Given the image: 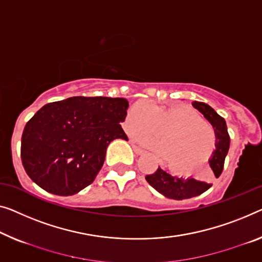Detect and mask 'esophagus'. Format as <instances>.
I'll use <instances>...</instances> for the list:
<instances>
[{
    "label": "esophagus",
    "mask_w": 262,
    "mask_h": 262,
    "mask_svg": "<svg viewBox=\"0 0 262 262\" xmlns=\"http://www.w3.org/2000/svg\"><path fill=\"white\" fill-rule=\"evenodd\" d=\"M132 146H133V149H134V151H135V153L136 154H138V155H140V154H143V149H142V148H140L139 146H136V144L135 143H132Z\"/></svg>",
    "instance_id": "obj_1"
}]
</instances>
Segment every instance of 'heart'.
Returning a JSON list of instances; mask_svg holds the SVG:
<instances>
[{"mask_svg": "<svg viewBox=\"0 0 262 262\" xmlns=\"http://www.w3.org/2000/svg\"><path fill=\"white\" fill-rule=\"evenodd\" d=\"M128 135L158 136L162 142L149 136H140L146 146L161 153L166 166L174 173H192L208 161L215 147V132L208 121L187 106H156L138 103L126 119Z\"/></svg>", "mask_w": 262, "mask_h": 262, "instance_id": "heart-1", "label": "heart"}]
</instances>
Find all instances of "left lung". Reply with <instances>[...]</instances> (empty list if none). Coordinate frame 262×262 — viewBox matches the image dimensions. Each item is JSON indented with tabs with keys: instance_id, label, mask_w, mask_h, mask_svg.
<instances>
[{
	"instance_id": "1",
	"label": "left lung",
	"mask_w": 262,
	"mask_h": 262,
	"mask_svg": "<svg viewBox=\"0 0 262 262\" xmlns=\"http://www.w3.org/2000/svg\"><path fill=\"white\" fill-rule=\"evenodd\" d=\"M192 104L201 114H204L205 118L214 127V132H215L216 136V148L209 160V166L212 168V170L209 171V179H212L213 177L219 178L222 170H224L225 159L228 153L229 141H231L227 132V126H226V121L207 103L194 101ZM146 180L160 194L165 195L168 199H174V200H185V199L198 196V195L205 193L207 189L212 187V183L207 179L206 180H199V179L194 178L185 179L173 177V175L168 174L160 167L153 174L146 175Z\"/></svg>"
}]
</instances>
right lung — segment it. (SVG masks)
Here are the masks:
<instances>
[{
	"label": "right lung",
	"instance_id": "obj_1",
	"mask_svg": "<svg viewBox=\"0 0 262 262\" xmlns=\"http://www.w3.org/2000/svg\"><path fill=\"white\" fill-rule=\"evenodd\" d=\"M122 97L73 96L47 103L27 122L21 140L26 173L46 192L69 196L95 180L108 144L128 140L120 122Z\"/></svg>",
	"mask_w": 262,
	"mask_h": 262
}]
</instances>
